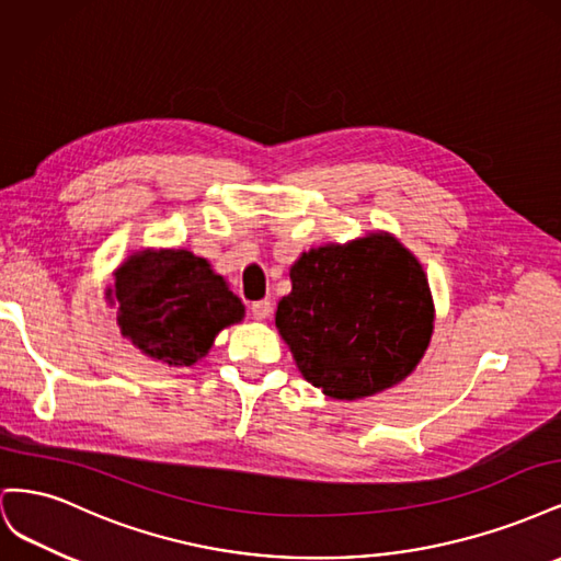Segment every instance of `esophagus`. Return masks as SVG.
<instances>
[{"label": "esophagus", "mask_w": 561, "mask_h": 561, "mask_svg": "<svg viewBox=\"0 0 561 561\" xmlns=\"http://www.w3.org/2000/svg\"><path fill=\"white\" fill-rule=\"evenodd\" d=\"M250 311H252V318H254V320H266V318L271 316V301H268V299L254 301L252 307H250Z\"/></svg>", "instance_id": "esophagus-1"}]
</instances>
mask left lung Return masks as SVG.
<instances>
[{"label": "left lung", "instance_id": "1", "mask_svg": "<svg viewBox=\"0 0 561 561\" xmlns=\"http://www.w3.org/2000/svg\"><path fill=\"white\" fill-rule=\"evenodd\" d=\"M290 280L276 328L301 377L328 398H369L416 369L435 304L426 271L393 233L301 252Z\"/></svg>", "mask_w": 561, "mask_h": 561}]
</instances>
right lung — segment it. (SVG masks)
<instances>
[{
	"label": "right lung",
	"mask_w": 561,
	"mask_h": 561,
	"mask_svg": "<svg viewBox=\"0 0 561 561\" xmlns=\"http://www.w3.org/2000/svg\"><path fill=\"white\" fill-rule=\"evenodd\" d=\"M105 290L116 325L147 358L192 367L215 336L245 316L243 301L208 260L184 248H142L114 268Z\"/></svg>",
	"instance_id": "1"
}]
</instances>
